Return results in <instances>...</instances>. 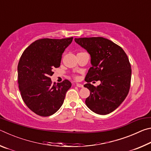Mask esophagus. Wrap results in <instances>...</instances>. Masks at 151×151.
<instances>
[{"mask_svg": "<svg viewBox=\"0 0 151 151\" xmlns=\"http://www.w3.org/2000/svg\"><path fill=\"white\" fill-rule=\"evenodd\" d=\"M76 86H78V87H80V88H83V85H82V84H80V83H76Z\"/></svg>", "mask_w": 151, "mask_h": 151, "instance_id": "esophagus-1", "label": "esophagus"}]
</instances>
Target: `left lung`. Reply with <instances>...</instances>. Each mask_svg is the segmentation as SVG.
<instances>
[{"label":"left lung","mask_w":151,"mask_h":151,"mask_svg":"<svg viewBox=\"0 0 151 151\" xmlns=\"http://www.w3.org/2000/svg\"><path fill=\"white\" fill-rule=\"evenodd\" d=\"M75 42L91 55V67L84 86L90 91L85 103L96 114L105 115L121 105L129 93L131 79V64L123 49L103 37L78 38ZM100 80L94 87L90 83Z\"/></svg>","instance_id":"obj_1"}]
</instances>
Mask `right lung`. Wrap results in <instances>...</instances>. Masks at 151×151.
Returning a JSON list of instances; mask_svg holds the SVG:
<instances>
[{
    "label": "right lung",
    "mask_w": 151,
    "mask_h": 151,
    "mask_svg": "<svg viewBox=\"0 0 151 151\" xmlns=\"http://www.w3.org/2000/svg\"><path fill=\"white\" fill-rule=\"evenodd\" d=\"M73 37L62 39H42L25 50L18 65V83L22 100L38 115L55 114L71 87L70 82L52 83L50 78L55 68L59 67L62 55L73 41Z\"/></svg>",
    "instance_id": "right-lung-1"
}]
</instances>
